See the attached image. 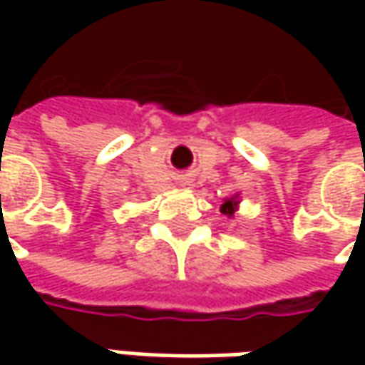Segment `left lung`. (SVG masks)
<instances>
[{
  "instance_id": "8db88e82",
  "label": "left lung",
  "mask_w": 365,
  "mask_h": 365,
  "mask_svg": "<svg viewBox=\"0 0 365 365\" xmlns=\"http://www.w3.org/2000/svg\"><path fill=\"white\" fill-rule=\"evenodd\" d=\"M237 205H240V201H237V195H233V197H230V199H225V203L221 205V213H223V215H227V217H233V213L237 211Z\"/></svg>"
}]
</instances>
